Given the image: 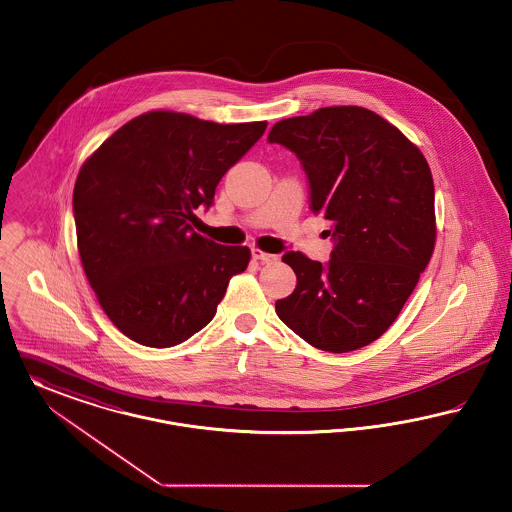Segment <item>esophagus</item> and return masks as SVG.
<instances>
[{
    "mask_svg": "<svg viewBox=\"0 0 512 512\" xmlns=\"http://www.w3.org/2000/svg\"><path fill=\"white\" fill-rule=\"evenodd\" d=\"M252 258H254L256 262H264V264L277 262V256H275V254H268V252H264V250H260V248H252Z\"/></svg>",
    "mask_w": 512,
    "mask_h": 512,
    "instance_id": "34e87169",
    "label": "esophagus"
}]
</instances>
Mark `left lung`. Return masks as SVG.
Masks as SVG:
<instances>
[{"label": "left lung", "instance_id": "left-lung-1", "mask_svg": "<svg viewBox=\"0 0 512 512\" xmlns=\"http://www.w3.org/2000/svg\"><path fill=\"white\" fill-rule=\"evenodd\" d=\"M268 140L302 162L310 208L335 239L327 266L302 252L283 256L296 289L275 312L316 349H362L397 320L433 254L430 165L395 125L358 106L283 119Z\"/></svg>", "mask_w": 512, "mask_h": 512}]
</instances>
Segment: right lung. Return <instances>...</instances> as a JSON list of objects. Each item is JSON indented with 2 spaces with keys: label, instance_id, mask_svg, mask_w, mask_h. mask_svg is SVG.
<instances>
[{
  "label": "right lung",
  "instance_id": "add662e5",
  "mask_svg": "<svg viewBox=\"0 0 512 512\" xmlns=\"http://www.w3.org/2000/svg\"><path fill=\"white\" fill-rule=\"evenodd\" d=\"M266 127L158 109L125 123L82 163L73 192L82 268L123 335L165 349L212 322L250 248L214 243L190 221Z\"/></svg>",
  "mask_w": 512,
  "mask_h": 512
}]
</instances>
